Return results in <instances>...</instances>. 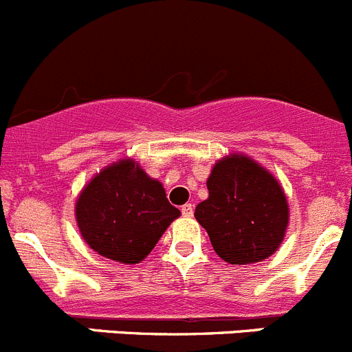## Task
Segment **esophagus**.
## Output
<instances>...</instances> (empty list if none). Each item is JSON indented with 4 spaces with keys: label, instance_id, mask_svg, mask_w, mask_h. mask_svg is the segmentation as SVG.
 Listing matches in <instances>:
<instances>
[{
    "label": "esophagus",
    "instance_id": "obj_1",
    "mask_svg": "<svg viewBox=\"0 0 352 352\" xmlns=\"http://www.w3.org/2000/svg\"><path fill=\"white\" fill-rule=\"evenodd\" d=\"M182 212L185 217H192L193 216V206L192 204H185V206L182 207Z\"/></svg>",
    "mask_w": 352,
    "mask_h": 352
}]
</instances>
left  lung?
I'll use <instances>...</instances> for the list:
<instances>
[{"label":"left lung","instance_id":"left-lung-1","mask_svg":"<svg viewBox=\"0 0 352 352\" xmlns=\"http://www.w3.org/2000/svg\"><path fill=\"white\" fill-rule=\"evenodd\" d=\"M207 190L195 219L221 259L252 264L278 250L290 209L282 185L266 167L245 153H230L214 164Z\"/></svg>","mask_w":352,"mask_h":352}]
</instances>
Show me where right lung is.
<instances>
[{
    "instance_id": "1",
    "label": "right lung",
    "mask_w": 352,
    "mask_h": 352,
    "mask_svg": "<svg viewBox=\"0 0 352 352\" xmlns=\"http://www.w3.org/2000/svg\"><path fill=\"white\" fill-rule=\"evenodd\" d=\"M179 216L162 183L129 157L96 173L76 200L82 240L120 264L142 263Z\"/></svg>"
}]
</instances>
